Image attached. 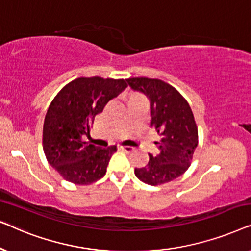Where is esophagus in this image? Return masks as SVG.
<instances>
[{"label":"esophagus","instance_id":"1","mask_svg":"<svg viewBox=\"0 0 251 251\" xmlns=\"http://www.w3.org/2000/svg\"><path fill=\"white\" fill-rule=\"evenodd\" d=\"M118 150H120V151H123V152H126V153L132 152V147H130V146H122V145H118Z\"/></svg>","mask_w":251,"mask_h":251}]
</instances>
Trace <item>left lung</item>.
<instances>
[{
	"label": "left lung",
	"instance_id": "8db88e82",
	"mask_svg": "<svg viewBox=\"0 0 251 251\" xmlns=\"http://www.w3.org/2000/svg\"><path fill=\"white\" fill-rule=\"evenodd\" d=\"M133 91L143 92L150 99L151 126L160 133V154L146 167L136 168V177L143 183L156 186L181 176L191 166L198 146V126L186 99L167 82L159 78L130 77Z\"/></svg>",
	"mask_w": 251,
	"mask_h": 251
}]
</instances>
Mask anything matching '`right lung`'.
<instances>
[{"label":"right lung","instance_id":"1","mask_svg":"<svg viewBox=\"0 0 251 251\" xmlns=\"http://www.w3.org/2000/svg\"><path fill=\"white\" fill-rule=\"evenodd\" d=\"M126 87L123 78L78 77L51 101L43 125V151L65 180L89 185L104 177L116 146L101 149L83 136L89 135L95 116Z\"/></svg>","mask_w":251,"mask_h":251}]
</instances>
